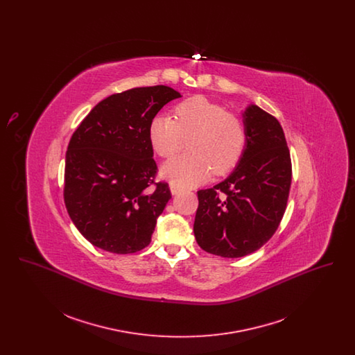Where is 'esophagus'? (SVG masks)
<instances>
[{
    "label": "esophagus",
    "mask_w": 355,
    "mask_h": 355,
    "mask_svg": "<svg viewBox=\"0 0 355 355\" xmlns=\"http://www.w3.org/2000/svg\"><path fill=\"white\" fill-rule=\"evenodd\" d=\"M181 190H182V189H181L180 186L175 185V184H170V191H171V194H178Z\"/></svg>",
    "instance_id": "34e87169"
}]
</instances>
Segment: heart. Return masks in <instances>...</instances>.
Instances as JSON below:
<instances>
[{"label":"heart","mask_w":355,"mask_h":355,"mask_svg":"<svg viewBox=\"0 0 355 355\" xmlns=\"http://www.w3.org/2000/svg\"><path fill=\"white\" fill-rule=\"evenodd\" d=\"M153 149L169 159L185 146V153L164 165L162 174L180 186L205 181L211 170L223 174L233 169L246 145V126L234 112L202 96H194L174 107V119L155 116L149 126Z\"/></svg>","instance_id":"obj_1"}]
</instances>
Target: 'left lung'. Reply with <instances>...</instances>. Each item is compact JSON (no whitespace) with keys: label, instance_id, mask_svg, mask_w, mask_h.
<instances>
[{"label":"left lung","instance_id":"8db88e82","mask_svg":"<svg viewBox=\"0 0 355 355\" xmlns=\"http://www.w3.org/2000/svg\"><path fill=\"white\" fill-rule=\"evenodd\" d=\"M243 122L246 148L236 170L218 185L197 191V243L223 258L254 253L270 239L291 185V158L278 119L252 105Z\"/></svg>","mask_w":355,"mask_h":355}]
</instances>
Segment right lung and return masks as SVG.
<instances>
[{
	"label": "right lung",
	"instance_id": "add662e5",
	"mask_svg": "<svg viewBox=\"0 0 355 355\" xmlns=\"http://www.w3.org/2000/svg\"><path fill=\"white\" fill-rule=\"evenodd\" d=\"M181 94L165 85L135 87L98 102L71 135L64 201L80 233L116 254L137 253L150 241L166 203V182H155L149 126Z\"/></svg>",
	"mask_w": 355,
	"mask_h": 355
}]
</instances>
